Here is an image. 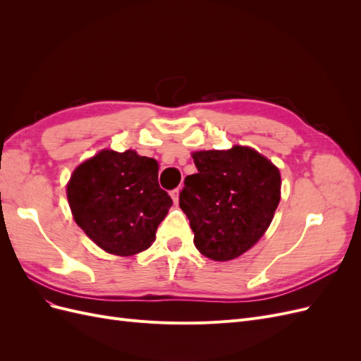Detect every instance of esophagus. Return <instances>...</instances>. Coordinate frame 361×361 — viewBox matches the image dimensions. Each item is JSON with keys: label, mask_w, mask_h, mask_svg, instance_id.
I'll list each match as a JSON object with an SVG mask.
<instances>
[{"label": "esophagus", "mask_w": 361, "mask_h": 361, "mask_svg": "<svg viewBox=\"0 0 361 361\" xmlns=\"http://www.w3.org/2000/svg\"><path fill=\"white\" fill-rule=\"evenodd\" d=\"M179 192H180V188H174V190L170 192V195H171V199H173L174 203H179Z\"/></svg>", "instance_id": "esophagus-1"}]
</instances>
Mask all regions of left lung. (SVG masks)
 Returning a JSON list of instances; mask_svg holds the SVG:
<instances>
[{"mask_svg": "<svg viewBox=\"0 0 361 361\" xmlns=\"http://www.w3.org/2000/svg\"><path fill=\"white\" fill-rule=\"evenodd\" d=\"M197 173L179 195L194 245L216 262L245 253L267 232L280 202V171L251 147L194 152Z\"/></svg>", "mask_w": 361, "mask_h": 361, "instance_id": "left-lung-1", "label": "left lung"}]
</instances>
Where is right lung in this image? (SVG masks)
<instances>
[{
	"label": "right lung",
	"instance_id": "right-lung-1",
	"mask_svg": "<svg viewBox=\"0 0 361 361\" xmlns=\"http://www.w3.org/2000/svg\"><path fill=\"white\" fill-rule=\"evenodd\" d=\"M72 215L106 253L133 256L155 241L173 200L159 188L158 162L135 150H102L75 169L68 183Z\"/></svg>",
	"mask_w": 361,
	"mask_h": 361
}]
</instances>
